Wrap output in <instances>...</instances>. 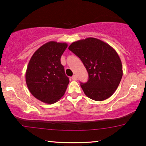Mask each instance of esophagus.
I'll list each match as a JSON object with an SVG mask.
<instances>
[{
  "label": "esophagus",
  "instance_id": "34e87169",
  "mask_svg": "<svg viewBox=\"0 0 146 146\" xmlns=\"http://www.w3.org/2000/svg\"><path fill=\"white\" fill-rule=\"evenodd\" d=\"M72 79L73 80H77V76L76 75H74L72 77Z\"/></svg>",
  "mask_w": 146,
  "mask_h": 146
}]
</instances>
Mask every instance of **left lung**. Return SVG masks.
Segmentation results:
<instances>
[{
  "instance_id": "1",
  "label": "left lung",
  "mask_w": 146,
  "mask_h": 146,
  "mask_svg": "<svg viewBox=\"0 0 146 146\" xmlns=\"http://www.w3.org/2000/svg\"><path fill=\"white\" fill-rule=\"evenodd\" d=\"M68 49L80 58L88 73V80L80 84L86 96L96 101L110 97L123 75L116 51L106 42L92 37L72 42Z\"/></svg>"
}]
</instances>
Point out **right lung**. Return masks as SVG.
<instances>
[{
	"label": "right lung",
	"mask_w": 146,
	"mask_h": 146,
	"mask_svg": "<svg viewBox=\"0 0 146 146\" xmlns=\"http://www.w3.org/2000/svg\"><path fill=\"white\" fill-rule=\"evenodd\" d=\"M67 46L65 42H48L33 54L27 66L28 88L34 97L44 103L56 102L66 90L70 81L60 58Z\"/></svg>",
	"instance_id": "right-lung-1"
}]
</instances>
